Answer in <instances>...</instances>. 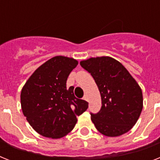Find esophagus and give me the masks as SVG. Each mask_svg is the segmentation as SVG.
<instances>
[{"label": "esophagus", "mask_w": 160, "mask_h": 160, "mask_svg": "<svg viewBox=\"0 0 160 160\" xmlns=\"http://www.w3.org/2000/svg\"><path fill=\"white\" fill-rule=\"evenodd\" d=\"M83 100H84V101H88V96H84V97H83Z\"/></svg>", "instance_id": "esophagus-1"}]
</instances>
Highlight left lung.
Segmentation results:
<instances>
[{
  "instance_id": "1",
  "label": "left lung",
  "mask_w": 160,
  "mask_h": 160,
  "mask_svg": "<svg viewBox=\"0 0 160 160\" xmlns=\"http://www.w3.org/2000/svg\"><path fill=\"white\" fill-rule=\"evenodd\" d=\"M80 64L92 74L101 96V110L91 113L96 129L106 137L128 132L143 108L142 88L120 62L109 56L92 57Z\"/></svg>"
}]
</instances>
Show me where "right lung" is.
I'll list each match as a JSON object with an SVG mask.
<instances>
[{"instance_id":"add662e5","label":"right lung","mask_w":160,"mask_h":160,"mask_svg":"<svg viewBox=\"0 0 160 160\" xmlns=\"http://www.w3.org/2000/svg\"><path fill=\"white\" fill-rule=\"evenodd\" d=\"M78 62L58 55L38 67L25 82L20 94L21 108L31 127L43 137L59 139L70 132L77 116L88 108V103L78 99L73 87L66 82Z\"/></svg>"}]
</instances>
